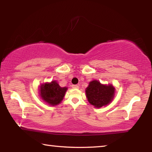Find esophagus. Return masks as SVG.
Segmentation results:
<instances>
[{"mask_svg":"<svg viewBox=\"0 0 152 152\" xmlns=\"http://www.w3.org/2000/svg\"><path fill=\"white\" fill-rule=\"evenodd\" d=\"M72 88H74V89H78L79 88V86L78 85H72Z\"/></svg>","mask_w":152,"mask_h":152,"instance_id":"obj_1","label":"esophagus"}]
</instances>
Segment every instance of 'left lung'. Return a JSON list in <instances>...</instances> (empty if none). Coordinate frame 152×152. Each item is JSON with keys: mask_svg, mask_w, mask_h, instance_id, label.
<instances>
[{"mask_svg": "<svg viewBox=\"0 0 152 152\" xmlns=\"http://www.w3.org/2000/svg\"><path fill=\"white\" fill-rule=\"evenodd\" d=\"M89 103L95 108H101L110 104L115 94V88L111 84H103L94 80L89 82L85 90Z\"/></svg>", "mask_w": 152, "mask_h": 152, "instance_id": "obj_1", "label": "left lung"}]
</instances>
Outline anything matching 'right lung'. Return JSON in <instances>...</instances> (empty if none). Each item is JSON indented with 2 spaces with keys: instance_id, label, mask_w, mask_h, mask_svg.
<instances>
[{
  "instance_id": "1",
  "label": "right lung",
  "mask_w": 152,
  "mask_h": 152,
  "mask_svg": "<svg viewBox=\"0 0 152 152\" xmlns=\"http://www.w3.org/2000/svg\"><path fill=\"white\" fill-rule=\"evenodd\" d=\"M68 90L67 87H61L56 80L45 82L39 86V96L43 102L50 106H56L61 103Z\"/></svg>"
}]
</instances>
